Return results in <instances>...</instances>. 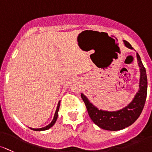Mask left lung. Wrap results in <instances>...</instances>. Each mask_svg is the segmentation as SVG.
<instances>
[{"label": "left lung", "instance_id": "8db88e82", "mask_svg": "<svg viewBox=\"0 0 152 152\" xmlns=\"http://www.w3.org/2000/svg\"><path fill=\"white\" fill-rule=\"evenodd\" d=\"M124 44L129 49H133L127 41H124ZM136 57L140 73L139 89L132 102L126 107L116 111L99 110L81 93V97L85 103L89 117L96 125L103 130L116 131L129 127L137 120L143 111L147 95V76L146 69L138 53H136Z\"/></svg>", "mask_w": 152, "mask_h": 152}]
</instances>
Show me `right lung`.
I'll return each mask as SVG.
<instances>
[{
    "label": "right lung",
    "mask_w": 152,
    "mask_h": 152,
    "mask_svg": "<svg viewBox=\"0 0 152 152\" xmlns=\"http://www.w3.org/2000/svg\"><path fill=\"white\" fill-rule=\"evenodd\" d=\"M60 100L58 102V104H57V109H56L55 115H54V118H53V119H52V122H51L50 124H49L47 126H46V127H41V128L35 129V128H31V127H30V129H31V130H35V131H43V130H49L50 127H52V126L55 124V123L56 122V121H57V116H58L59 108H60Z\"/></svg>",
    "instance_id": "add662e5"
}]
</instances>
